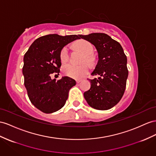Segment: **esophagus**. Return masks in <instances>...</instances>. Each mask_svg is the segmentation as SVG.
I'll return each instance as SVG.
<instances>
[{
    "label": "esophagus",
    "instance_id": "34e87169",
    "mask_svg": "<svg viewBox=\"0 0 156 156\" xmlns=\"http://www.w3.org/2000/svg\"><path fill=\"white\" fill-rule=\"evenodd\" d=\"M81 81H82L81 80H76V83H79Z\"/></svg>",
    "mask_w": 156,
    "mask_h": 156
}]
</instances>
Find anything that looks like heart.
Wrapping results in <instances>:
<instances>
[{
	"mask_svg": "<svg viewBox=\"0 0 156 156\" xmlns=\"http://www.w3.org/2000/svg\"><path fill=\"white\" fill-rule=\"evenodd\" d=\"M74 46L80 49L82 53L84 55L83 61L91 62V55L94 52V46L90 41L84 39L79 40L75 43ZM69 58V49L67 46L64 47L60 52V59L61 62H65ZM62 71L66 75L75 78L81 79L88 73L89 66L87 64L76 65L73 63H68L62 66Z\"/></svg>",
	"mask_w": 156,
	"mask_h": 156,
	"instance_id": "obj_1",
	"label": "heart"
}]
</instances>
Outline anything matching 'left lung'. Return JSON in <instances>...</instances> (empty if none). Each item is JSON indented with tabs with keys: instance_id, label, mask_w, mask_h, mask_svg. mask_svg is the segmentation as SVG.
I'll return each instance as SVG.
<instances>
[{
	"instance_id": "obj_1",
	"label": "left lung",
	"mask_w": 156,
	"mask_h": 156,
	"mask_svg": "<svg viewBox=\"0 0 156 156\" xmlns=\"http://www.w3.org/2000/svg\"><path fill=\"white\" fill-rule=\"evenodd\" d=\"M80 37L96 48L99 60L91 75L100 76L88 79L91 87L83 96L93 108L109 109L117 104L125 93L129 75L126 56L121 44L105 34L93 33Z\"/></svg>"
}]
</instances>
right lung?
Returning <instances> with one entry per match:
<instances>
[{"label": "right lung", "mask_w": 156, "mask_h": 156, "mask_svg": "<svg viewBox=\"0 0 156 156\" xmlns=\"http://www.w3.org/2000/svg\"><path fill=\"white\" fill-rule=\"evenodd\" d=\"M78 39L80 35H47L35 40L24 55L22 73L27 95L31 103L43 113H52L61 109L69 90L76 85V81L70 77L56 80L50 75L60 73L61 49Z\"/></svg>", "instance_id": "obj_1"}]
</instances>
